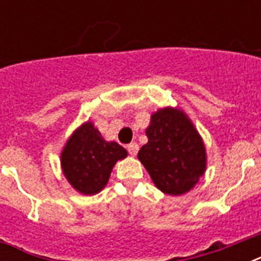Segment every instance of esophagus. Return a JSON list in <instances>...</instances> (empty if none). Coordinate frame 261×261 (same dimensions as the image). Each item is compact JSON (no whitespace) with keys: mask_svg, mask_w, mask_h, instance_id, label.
Segmentation results:
<instances>
[{"mask_svg":"<svg viewBox=\"0 0 261 261\" xmlns=\"http://www.w3.org/2000/svg\"><path fill=\"white\" fill-rule=\"evenodd\" d=\"M127 150H128L130 155L135 157V155H137V153H138V150H139V146L137 145V143H130V145L127 146Z\"/></svg>","mask_w":261,"mask_h":261,"instance_id":"1","label":"esophagus"}]
</instances>
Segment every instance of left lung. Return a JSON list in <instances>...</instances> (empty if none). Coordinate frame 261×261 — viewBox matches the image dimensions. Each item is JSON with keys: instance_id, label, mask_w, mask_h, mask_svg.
I'll list each match as a JSON object with an SVG mask.
<instances>
[{"instance_id": "8db88e82", "label": "left lung", "mask_w": 261, "mask_h": 261, "mask_svg": "<svg viewBox=\"0 0 261 261\" xmlns=\"http://www.w3.org/2000/svg\"><path fill=\"white\" fill-rule=\"evenodd\" d=\"M146 137L138 160L154 186L171 196L192 190L206 172L207 153L188 115L177 107L160 108L151 114Z\"/></svg>"}]
</instances>
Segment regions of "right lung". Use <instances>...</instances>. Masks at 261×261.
<instances>
[{
	"label": "right lung",
	"instance_id": "right-lung-1",
	"mask_svg": "<svg viewBox=\"0 0 261 261\" xmlns=\"http://www.w3.org/2000/svg\"><path fill=\"white\" fill-rule=\"evenodd\" d=\"M127 150L106 141L90 120L77 127L61 151V168L73 188L83 195H96L107 186L111 172Z\"/></svg>",
	"mask_w": 261,
	"mask_h": 261
}]
</instances>
